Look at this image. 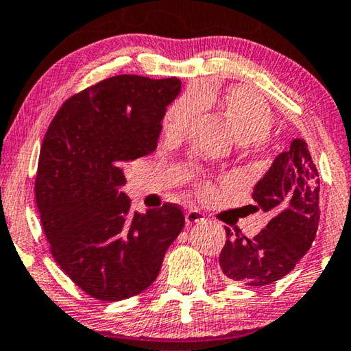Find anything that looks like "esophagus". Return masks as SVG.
Wrapping results in <instances>:
<instances>
[{"mask_svg":"<svg viewBox=\"0 0 351 351\" xmlns=\"http://www.w3.org/2000/svg\"><path fill=\"white\" fill-rule=\"evenodd\" d=\"M186 222L188 223H194V222H202L204 221V214L201 213V210H197V209H188L186 210Z\"/></svg>","mask_w":351,"mask_h":351,"instance_id":"esophagus-1","label":"esophagus"}]
</instances>
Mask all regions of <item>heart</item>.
<instances>
[{"mask_svg": "<svg viewBox=\"0 0 351 351\" xmlns=\"http://www.w3.org/2000/svg\"><path fill=\"white\" fill-rule=\"evenodd\" d=\"M213 106L229 122L237 138V147L247 154H260L265 149L273 129L271 108L261 96L243 86H201L196 93H186L176 98L163 114V134L168 141H181L199 108ZM213 184H197V193L206 196Z\"/></svg>", "mask_w": 351, "mask_h": 351, "instance_id": "b5f03b06", "label": "heart"}]
</instances>
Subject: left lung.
Instances as JSON below:
<instances>
[{
	"instance_id": "left-lung-1",
	"label": "left lung",
	"mask_w": 351,
	"mask_h": 351,
	"mask_svg": "<svg viewBox=\"0 0 351 351\" xmlns=\"http://www.w3.org/2000/svg\"><path fill=\"white\" fill-rule=\"evenodd\" d=\"M319 189V173L307 143L294 138L252 194L273 219L252 239L226 227L229 239L219 258L222 273L242 285L267 286L293 271L317 234Z\"/></svg>"
}]
</instances>
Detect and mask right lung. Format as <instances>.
Wrapping results in <instances>:
<instances>
[{"label": "right lung", "mask_w": 351, "mask_h": 351, "mask_svg": "<svg viewBox=\"0 0 351 351\" xmlns=\"http://www.w3.org/2000/svg\"><path fill=\"white\" fill-rule=\"evenodd\" d=\"M178 78L117 75L70 96L50 122L36 173V202L50 253L88 296L122 301L158 276L184 227L178 204L132 210L124 168L157 149Z\"/></svg>", "instance_id": "1"}]
</instances>
